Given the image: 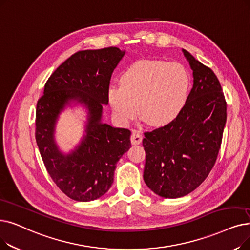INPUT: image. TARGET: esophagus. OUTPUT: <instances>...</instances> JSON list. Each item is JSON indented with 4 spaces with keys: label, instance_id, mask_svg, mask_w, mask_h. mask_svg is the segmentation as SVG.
Masks as SVG:
<instances>
[{
    "label": "esophagus",
    "instance_id": "34e87169",
    "mask_svg": "<svg viewBox=\"0 0 250 250\" xmlns=\"http://www.w3.org/2000/svg\"><path fill=\"white\" fill-rule=\"evenodd\" d=\"M143 140V137L142 135H141L139 132H133L132 136H131V142L133 145H139L141 144V142H142Z\"/></svg>",
    "mask_w": 250,
    "mask_h": 250
}]
</instances>
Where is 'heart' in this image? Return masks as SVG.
I'll return each mask as SVG.
<instances>
[{"label": "heart", "mask_w": 250, "mask_h": 250, "mask_svg": "<svg viewBox=\"0 0 250 250\" xmlns=\"http://www.w3.org/2000/svg\"><path fill=\"white\" fill-rule=\"evenodd\" d=\"M190 89L187 69L178 62L142 59L124 71L121 84H112L107 99L118 121L128 123L139 112L152 125L173 121L185 106Z\"/></svg>", "instance_id": "heart-1"}]
</instances>
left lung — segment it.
Returning <instances> with one entry per match:
<instances>
[{"label":"left lung","mask_w":250,"mask_h":250,"mask_svg":"<svg viewBox=\"0 0 250 250\" xmlns=\"http://www.w3.org/2000/svg\"><path fill=\"white\" fill-rule=\"evenodd\" d=\"M193 88L180 114L144 134V181L164 198H180L196 189L213 167L221 148L227 104L214 72L185 49Z\"/></svg>","instance_id":"left-lung-1"}]
</instances>
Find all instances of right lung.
<instances>
[{"label": "right lung", "instance_id": "add662e5", "mask_svg": "<svg viewBox=\"0 0 250 250\" xmlns=\"http://www.w3.org/2000/svg\"><path fill=\"white\" fill-rule=\"evenodd\" d=\"M125 51L116 47L73 54L52 73L37 104L36 140L44 165L58 188L75 201L98 199L110 189L117 161L131 148V131L102 123L111 74ZM87 109L85 134L68 154L55 140L65 107Z\"/></svg>", "mask_w": 250, "mask_h": 250}]
</instances>
